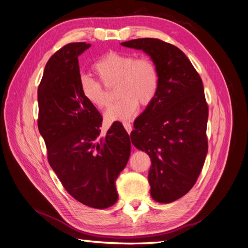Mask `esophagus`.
<instances>
[{"instance_id": "1", "label": "esophagus", "mask_w": 248, "mask_h": 248, "mask_svg": "<svg viewBox=\"0 0 248 248\" xmlns=\"http://www.w3.org/2000/svg\"><path fill=\"white\" fill-rule=\"evenodd\" d=\"M123 124H124V126L125 131L128 132V133L130 134V133H131V131H132V124H131L129 122H124Z\"/></svg>"}]
</instances>
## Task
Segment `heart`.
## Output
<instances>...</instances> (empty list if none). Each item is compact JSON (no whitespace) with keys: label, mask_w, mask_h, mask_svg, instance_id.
Returning a JSON list of instances; mask_svg holds the SVG:
<instances>
[{"label":"heart","mask_w":248,"mask_h":248,"mask_svg":"<svg viewBox=\"0 0 248 248\" xmlns=\"http://www.w3.org/2000/svg\"><path fill=\"white\" fill-rule=\"evenodd\" d=\"M93 70L103 83L117 81L116 94L120 98L107 108L105 118L108 123L131 119L140 103L141 106L150 105L158 93V67L148 57L108 51L94 63ZM79 86L83 98L92 106L102 108L108 105V97L100 81L89 76H81Z\"/></svg>","instance_id":"b5f03b06"}]
</instances>
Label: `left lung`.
Instances as JSON below:
<instances>
[{"instance_id": "1", "label": "left lung", "mask_w": 248, "mask_h": 248, "mask_svg": "<svg viewBox=\"0 0 248 248\" xmlns=\"http://www.w3.org/2000/svg\"><path fill=\"white\" fill-rule=\"evenodd\" d=\"M122 45L142 49L158 67V93L136 118L131 140L151 158V197L171 203L193 187L208 151V105L202 79L186 55L170 43L141 38Z\"/></svg>"}]
</instances>
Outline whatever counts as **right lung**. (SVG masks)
<instances>
[{
  "instance_id": "add662e5",
  "label": "right lung",
  "mask_w": 248,
  "mask_h": 248,
  "mask_svg": "<svg viewBox=\"0 0 248 248\" xmlns=\"http://www.w3.org/2000/svg\"><path fill=\"white\" fill-rule=\"evenodd\" d=\"M90 46L66 44L46 63L38 88V128L66 191L80 203L105 209L117 202L115 181L128 163L131 142L117 122L99 137L102 116L79 86L78 56Z\"/></svg>"
}]
</instances>
